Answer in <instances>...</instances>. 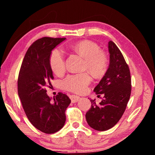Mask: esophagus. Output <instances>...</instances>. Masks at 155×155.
Wrapping results in <instances>:
<instances>
[{"instance_id":"34e87169","label":"esophagus","mask_w":155,"mask_h":155,"mask_svg":"<svg viewBox=\"0 0 155 155\" xmlns=\"http://www.w3.org/2000/svg\"><path fill=\"white\" fill-rule=\"evenodd\" d=\"M70 99H71V101L72 103H77V102H78V101L80 100V97L78 96H75V95H71L70 96Z\"/></svg>"}]
</instances>
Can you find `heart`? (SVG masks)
<instances>
[{
    "label": "heart",
    "instance_id": "heart-1",
    "mask_svg": "<svg viewBox=\"0 0 155 155\" xmlns=\"http://www.w3.org/2000/svg\"><path fill=\"white\" fill-rule=\"evenodd\" d=\"M72 48L85 59L84 70H87L96 78L105 74L109 66V59L105 52L101 51L98 44L90 40H84L74 44ZM49 64L52 71L57 75H61L65 72V57L61 49L55 48L51 52ZM91 81V75L88 72H83L68 75L61 81V85L65 90L81 94L87 90Z\"/></svg>",
    "mask_w": 155,
    "mask_h": 155
}]
</instances>
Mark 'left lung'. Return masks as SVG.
I'll use <instances>...</instances> for the list:
<instances>
[{
	"label": "left lung",
	"instance_id": "obj_1",
	"mask_svg": "<svg viewBox=\"0 0 155 155\" xmlns=\"http://www.w3.org/2000/svg\"><path fill=\"white\" fill-rule=\"evenodd\" d=\"M110 63L108 70L94 91L103 96L99 104L90 100L91 108L86 113L87 124L99 131L109 130L117 124L127 108L131 93L129 67L121 51L112 41L109 42Z\"/></svg>",
	"mask_w": 155,
	"mask_h": 155
}]
</instances>
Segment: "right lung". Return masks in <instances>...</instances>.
Wrapping results in <instances>:
<instances>
[{
    "label": "right lung",
    "instance_id": "1",
    "mask_svg": "<svg viewBox=\"0 0 155 155\" xmlns=\"http://www.w3.org/2000/svg\"><path fill=\"white\" fill-rule=\"evenodd\" d=\"M65 40L44 37L34 41L26 52L18 75V96L26 115L34 127L46 134L64 127L65 110L71 103L61 92L51 101L46 90L54 78L49 64L51 51Z\"/></svg>",
    "mask_w": 155,
    "mask_h": 155
}]
</instances>
